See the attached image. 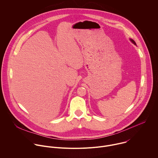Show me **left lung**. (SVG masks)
<instances>
[{
	"mask_svg": "<svg viewBox=\"0 0 158 158\" xmlns=\"http://www.w3.org/2000/svg\"><path fill=\"white\" fill-rule=\"evenodd\" d=\"M130 41H131V42H132V43H133V44H136V43H135V41H133V40H131V39H130Z\"/></svg>",
	"mask_w": 158,
	"mask_h": 158,
	"instance_id": "left-lung-1",
	"label": "left lung"
}]
</instances>
